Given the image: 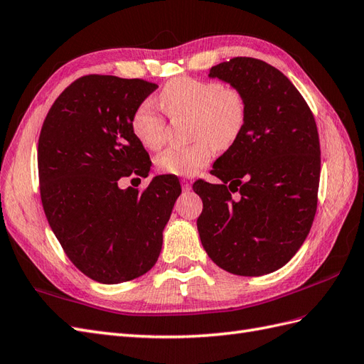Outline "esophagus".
<instances>
[{
  "mask_svg": "<svg viewBox=\"0 0 364 364\" xmlns=\"http://www.w3.org/2000/svg\"><path fill=\"white\" fill-rule=\"evenodd\" d=\"M181 188L184 192H189L191 191V183L188 180H181Z\"/></svg>",
  "mask_w": 364,
  "mask_h": 364,
  "instance_id": "esophagus-1",
  "label": "esophagus"
}]
</instances>
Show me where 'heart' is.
Segmentation results:
<instances>
[{
    "mask_svg": "<svg viewBox=\"0 0 364 364\" xmlns=\"http://www.w3.org/2000/svg\"><path fill=\"white\" fill-rule=\"evenodd\" d=\"M160 101L171 117H192V136L197 143L169 147L156 156V167L164 173L192 176L206 166L213 146L228 147L235 141L245 124L246 105L241 93L215 81L181 77L167 82ZM132 132L147 149L161 147L164 141V118L152 100L139 105L132 119Z\"/></svg>",
    "mask_w": 364,
    "mask_h": 364,
    "instance_id": "b5f03b06",
    "label": "heart"
}]
</instances>
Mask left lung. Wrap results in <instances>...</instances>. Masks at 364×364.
Returning <instances> with one entry per match:
<instances>
[{
    "instance_id": "8db88e82",
    "label": "left lung",
    "mask_w": 364,
    "mask_h": 364,
    "mask_svg": "<svg viewBox=\"0 0 364 364\" xmlns=\"http://www.w3.org/2000/svg\"><path fill=\"white\" fill-rule=\"evenodd\" d=\"M209 77L243 95L246 118L212 166L220 184L193 183L203 200L201 245L230 274H271L301 247L315 217L321 163L315 119L289 78L262 60L232 58Z\"/></svg>"
}]
</instances>
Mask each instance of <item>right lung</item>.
Wrapping results in <instances>:
<instances>
[{
  "label": "right lung",
  "mask_w": 364,
  "mask_h": 364,
  "mask_svg": "<svg viewBox=\"0 0 364 364\" xmlns=\"http://www.w3.org/2000/svg\"><path fill=\"white\" fill-rule=\"evenodd\" d=\"M156 87L138 78L81 77L55 100L41 127L38 173L46 217L70 262L105 284L151 271L181 193L175 175L154 176L143 192L118 186L123 176L151 171L130 119Z\"/></svg>",
  "instance_id": "1"
}]
</instances>
